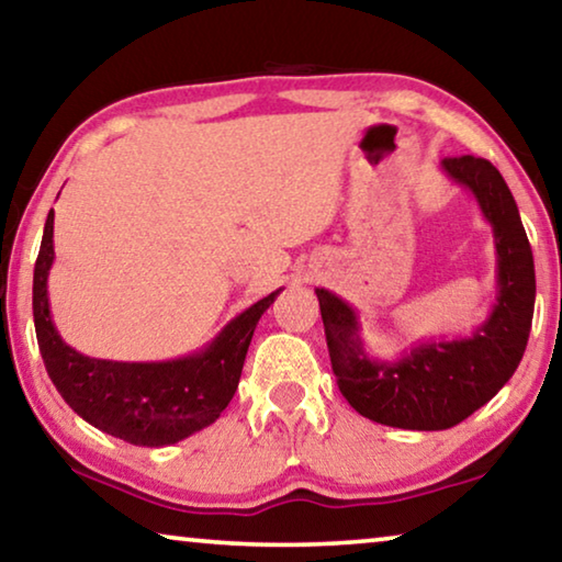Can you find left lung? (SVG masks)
Returning a JSON list of instances; mask_svg holds the SVG:
<instances>
[{"label": "left lung", "mask_w": 562, "mask_h": 562, "mask_svg": "<svg viewBox=\"0 0 562 562\" xmlns=\"http://www.w3.org/2000/svg\"><path fill=\"white\" fill-rule=\"evenodd\" d=\"M442 169L468 187L493 225L497 302L473 337L409 347L395 362L372 360L355 310L317 288L337 387L362 417L403 430H448L497 395L522 360L536 307L532 249L503 175L483 157H445Z\"/></svg>", "instance_id": "8db88e82"}]
</instances>
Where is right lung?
Segmentation results:
<instances>
[{
  "label": "right lung",
  "mask_w": 562,
  "mask_h": 562,
  "mask_svg": "<svg viewBox=\"0 0 562 562\" xmlns=\"http://www.w3.org/2000/svg\"><path fill=\"white\" fill-rule=\"evenodd\" d=\"M55 210L44 222L34 262L32 310L47 375L75 413L124 442L162 448L212 425L233 400L255 327L280 290L237 315L202 352L167 362H112L77 352L49 315L47 278L55 260Z\"/></svg>",
  "instance_id": "right-lung-1"
}]
</instances>
